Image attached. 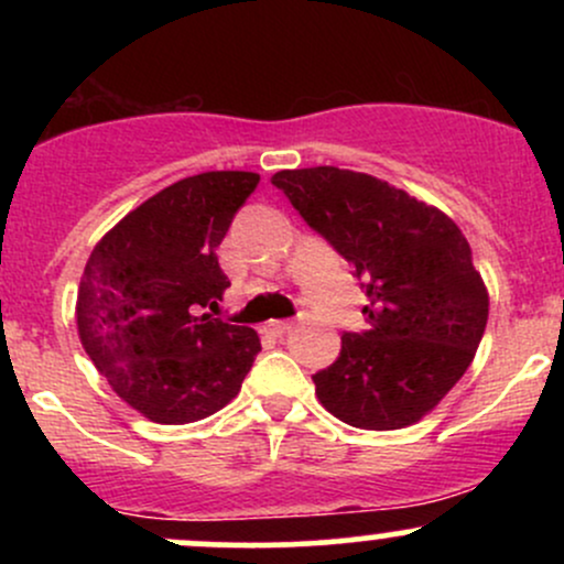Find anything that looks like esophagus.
<instances>
[{"label": "esophagus", "mask_w": 564, "mask_h": 564, "mask_svg": "<svg viewBox=\"0 0 564 564\" xmlns=\"http://www.w3.org/2000/svg\"><path fill=\"white\" fill-rule=\"evenodd\" d=\"M291 326H294V323H291V321H270L268 323V332L275 334V336H283V334L291 332Z\"/></svg>", "instance_id": "34e87169"}]
</instances>
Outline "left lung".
<instances>
[{
	"instance_id": "obj_1",
	"label": "left lung",
	"mask_w": 564,
	"mask_h": 564,
	"mask_svg": "<svg viewBox=\"0 0 564 564\" xmlns=\"http://www.w3.org/2000/svg\"><path fill=\"white\" fill-rule=\"evenodd\" d=\"M304 223L364 281L368 328L313 377L336 419L403 430L464 377L488 323V289L458 225L371 174L310 166L273 174Z\"/></svg>"
}]
</instances>
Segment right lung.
<instances>
[{"instance_id":"right-lung-1","label":"right lung","mask_w":564,"mask_h":564,"mask_svg":"<svg viewBox=\"0 0 564 564\" xmlns=\"http://www.w3.org/2000/svg\"><path fill=\"white\" fill-rule=\"evenodd\" d=\"M260 174L204 172L142 200L95 243L76 294L82 347L111 390L156 424H191L236 398L260 352L249 326L204 307L230 286L217 262Z\"/></svg>"}]
</instances>
